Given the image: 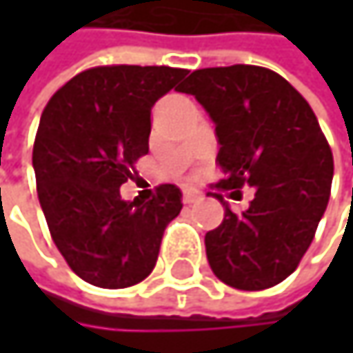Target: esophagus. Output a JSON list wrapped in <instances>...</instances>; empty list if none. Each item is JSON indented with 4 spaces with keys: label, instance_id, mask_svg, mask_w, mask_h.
Wrapping results in <instances>:
<instances>
[{
    "label": "esophagus",
    "instance_id": "obj_1",
    "mask_svg": "<svg viewBox=\"0 0 353 353\" xmlns=\"http://www.w3.org/2000/svg\"><path fill=\"white\" fill-rule=\"evenodd\" d=\"M198 200H200V196L196 192H192V190H185L183 192V204H196Z\"/></svg>",
    "mask_w": 353,
    "mask_h": 353
}]
</instances>
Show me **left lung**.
I'll return each mask as SVG.
<instances>
[{
    "instance_id": "8db88e82",
    "label": "left lung",
    "mask_w": 353,
    "mask_h": 353,
    "mask_svg": "<svg viewBox=\"0 0 353 353\" xmlns=\"http://www.w3.org/2000/svg\"><path fill=\"white\" fill-rule=\"evenodd\" d=\"M194 96L214 122L216 188H255L235 214L221 194L225 219L204 237L219 280L239 290H263L286 280L307 253L327 208L333 155L309 102L278 73L255 65L194 71L177 90Z\"/></svg>"
}]
</instances>
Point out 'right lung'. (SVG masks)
<instances>
[{
  "label": "right lung",
  "instance_id": "1",
  "mask_svg": "<svg viewBox=\"0 0 353 353\" xmlns=\"http://www.w3.org/2000/svg\"><path fill=\"white\" fill-rule=\"evenodd\" d=\"M185 69L110 65L67 81L46 104L32 165L38 200L69 268L100 288L145 280L165 227L181 210L174 183L149 202L122 200L132 163L149 153L151 110Z\"/></svg>",
  "mask_w": 353,
  "mask_h": 353
}]
</instances>
